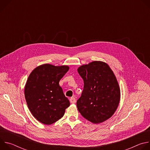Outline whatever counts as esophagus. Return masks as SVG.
I'll return each instance as SVG.
<instances>
[{
	"label": "esophagus",
	"mask_w": 150,
	"mask_h": 150,
	"mask_svg": "<svg viewBox=\"0 0 150 150\" xmlns=\"http://www.w3.org/2000/svg\"><path fill=\"white\" fill-rule=\"evenodd\" d=\"M70 102L72 104H75L76 103V99L75 97H71L70 98Z\"/></svg>",
	"instance_id": "obj_1"
}]
</instances>
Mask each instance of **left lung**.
<instances>
[{"mask_svg": "<svg viewBox=\"0 0 150 150\" xmlns=\"http://www.w3.org/2000/svg\"><path fill=\"white\" fill-rule=\"evenodd\" d=\"M83 80V90L76 102L81 115L97 124L110 118L120 99V90L115 75L108 63L93 61L78 68Z\"/></svg>", "mask_w": 150, "mask_h": 150, "instance_id": "left-lung-1", "label": "left lung"}]
</instances>
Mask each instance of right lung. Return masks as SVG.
<instances>
[{
	"label": "right lung",
	"instance_id": "1",
	"mask_svg": "<svg viewBox=\"0 0 150 150\" xmlns=\"http://www.w3.org/2000/svg\"><path fill=\"white\" fill-rule=\"evenodd\" d=\"M69 69L67 65L45 63L30 74L24 94L33 116L41 123L50 125L65 114L70 102L63 94L59 81Z\"/></svg>",
	"mask_w": 150,
	"mask_h": 150
}]
</instances>
